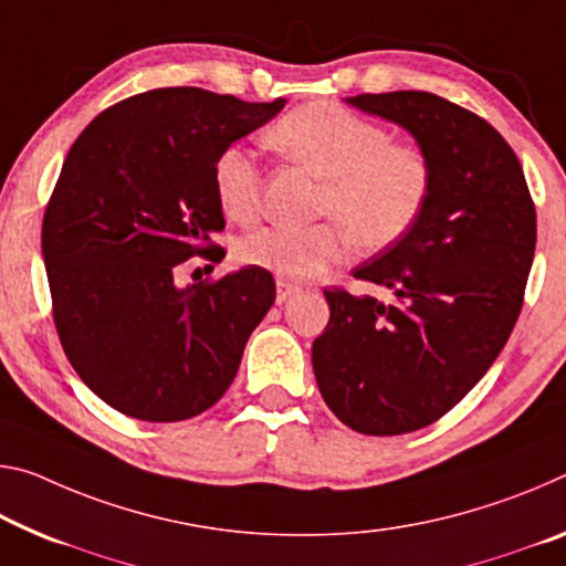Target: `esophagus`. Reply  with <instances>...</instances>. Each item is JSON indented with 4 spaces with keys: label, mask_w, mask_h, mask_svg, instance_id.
<instances>
[{
    "label": "esophagus",
    "mask_w": 566,
    "mask_h": 566,
    "mask_svg": "<svg viewBox=\"0 0 566 566\" xmlns=\"http://www.w3.org/2000/svg\"><path fill=\"white\" fill-rule=\"evenodd\" d=\"M300 286L292 284L290 280H284V276H276V302H286L292 297V294H297Z\"/></svg>",
    "instance_id": "1"
}]
</instances>
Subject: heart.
Returning <instances> with one entry per match:
<instances>
[{"mask_svg":"<svg viewBox=\"0 0 566 566\" xmlns=\"http://www.w3.org/2000/svg\"><path fill=\"white\" fill-rule=\"evenodd\" d=\"M269 143L294 164L325 178L312 227H262L241 239L239 259L272 269L290 282H310L345 259L353 239L363 249L396 244L423 217L433 168L416 146L390 143L380 128L343 105L312 103L286 113ZM213 191L231 221L259 213L262 174L241 146L223 148L213 164Z\"/></svg>","mask_w":566,"mask_h":566,"instance_id":"heart-1","label":"heart"}]
</instances>
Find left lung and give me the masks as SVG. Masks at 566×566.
Returning <instances> with one entry per match:
<instances>
[{
	"label": "left lung",
	"instance_id": "left-lung-1",
	"mask_svg": "<svg viewBox=\"0 0 566 566\" xmlns=\"http://www.w3.org/2000/svg\"><path fill=\"white\" fill-rule=\"evenodd\" d=\"M347 105L408 130L433 168L423 217L353 269L388 290H325L329 322L312 367L329 410L357 433L400 436L446 416L504 349L534 262L536 211L501 133L420 90L365 93Z\"/></svg>",
	"mask_w": 566,
	"mask_h": 566
}]
</instances>
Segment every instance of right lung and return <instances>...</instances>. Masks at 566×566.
I'll return each mask as SVG.
<instances>
[{
  "label": "right lung",
  "mask_w": 566,
  "mask_h": 566,
  "mask_svg": "<svg viewBox=\"0 0 566 566\" xmlns=\"http://www.w3.org/2000/svg\"><path fill=\"white\" fill-rule=\"evenodd\" d=\"M201 87H158L107 107L80 133L42 221V256L67 360L123 416L176 423L237 378L274 304L262 266L213 284L176 282L196 254L221 262L213 164L284 107Z\"/></svg>",
  "instance_id": "right-lung-1"
}]
</instances>
